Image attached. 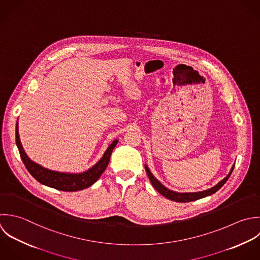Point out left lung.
<instances>
[{
  "instance_id": "8db88e82",
  "label": "left lung",
  "mask_w": 260,
  "mask_h": 260,
  "mask_svg": "<svg viewBox=\"0 0 260 260\" xmlns=\"http://www.w3.org/2000/svg\"><path fill=\"white\" fill-rule=\"evenodd\" d=\"M234 166L235 164L232 166L229 174L224 178L222 179L218 184H216L215 186L207 189V190H203V191H198V192H176V191H173V190H170L169 188H167L166 186H164L153 174L152 172L150 171L149 167L147 165H145V168H146V171H147V174L149 176V179L152 183V185L155 187V189L161 193L163 197H165L166 199L168 200H171L173 202H177V203H188V202H193V201H197V200H200V199H203V198H206V197H209V196H212L213 193L217 192L226 182L227 180L229 179L230 175L232 174L233 172V169H234Z\"/></svg>"
}]
</instances>
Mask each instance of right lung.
<instances>
[{
	"mask_svg": "<svg viewBox=\"0 0 260 260\" xmlns=\"http://www.w3.org/2000/svg\"><path fill=\"white\" fill-rule=\"evenodd\" d=\"M117 142L118 140H114L109 145V147L103 154L102 158L90 169L81 173L58 172V171H53V170L42 167L41 165L32 161L27 156L19 138L18 121L16 122V145L25 167L38 182L48 187L61 190V191H78V190L85 189L91 186L92 184H94L102 175L106 167L108 166L111 153L115 148Z\"/></svg>",
	"mask_w": 260,
	"mask_h": 260,
	"instance_id": "obj_1",
	"label": "right lung"
}]
</instances>
